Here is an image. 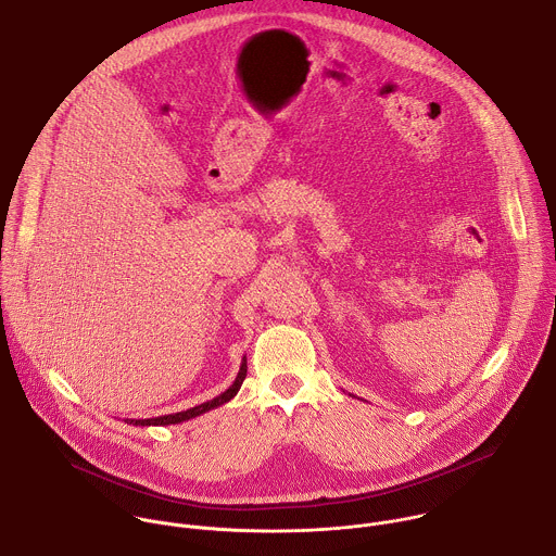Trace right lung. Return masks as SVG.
Returning <instances> with one entry per match:
<instances>
[{
  "label": "right lung",
  "instance_id": "1",
  "mask_svg": "<svg viewBox=\"0 0 556 556\" xmlns=\"http://www.w3.org/2000/svg\"><path fill=\"white\" fill-rule=\"evenodd\" d=\"M244 378H247V358L242 361L240 371H237L235 382H232L226 391H222L219 395H215L213 401H206V403H202V405H198V407H191V409H187V412H178V414H169V416L144 418V420H125V422H127V425H134V427H167V425L187 422V420L198 418V416H202V414H206V412H211V409H217V407H222L224 403H228L230 399H235L237 391H240V387H242V382H244Z\"/></svg>",
  "mask_w": 556,
  "mask_h": 556
}]
</instances>
